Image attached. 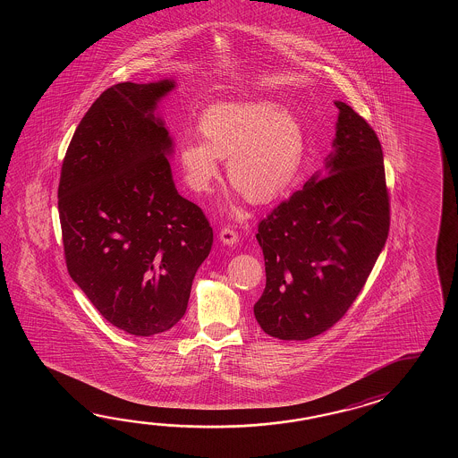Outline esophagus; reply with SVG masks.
<instances>
[{
    "label": "esophagus",
    "instance_id": "1",
    "mask_svg": "<svg viewBox=\"0 0 458 458\" xmlns=\"http://www.w3.org/2000/svg\"><path fill=\"white\" fill-rule=\"evenodd\" d=\"M219 239L225 245H233V243L239 242V233H237V231H233V227H225L219 233Z\"/></svg>",
    "mask_w": 458,
    "mask_h": 458
}]
</instances>
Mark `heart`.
Segmentation results:
<instances>
[{
	"instance_id": "b5f03b06",
	"label": "heart",
	"mask_w": 458,
	"mask_h": 458,
	"mask_svg": "<svg viewBox=\"0 0 458 458\" xmlns=\"http://www.w3.org/2000/svg\"><path fill=\"white\" fill-rule=\"evenodd\" d=\"M199 140L188 139L178 150V162L188 186L206 193L225 160L227 180L253 205L270 203L300 174L306 137L290 111L276 103H237L206 109L198 123Z\"/></svg>"
}]
</instances>
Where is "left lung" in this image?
Wrapping results in <instances>:
<instances>
[{"instance_id":"1","label":"left lung","mask_w":458,"mask_h":458,"mask_svg":"<svg viewBox=\"0 0 458 458\" xmlns=\"http://www.w3.org/2000/svg\"><path fill=\"white\" fill-rule=\"evenodd\" d=\"M341 111L327 176L259 223L267 284L253 306L268 335L308 341L331 329L357 300L389 233L383 150L373 127L349 105Z\"/></svg>"}]
</instances>
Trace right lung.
Listing matches in <instances>:
<instances>
[{"instance_id": "obj_1", "label": "right lung", "mask_w": 458, "mask_h": 458, "mask_svg": "<svg viewBox=\"0 0 458 458\" xmlns=\"http://www.w3.org/2000/svg\"><path fill=\"white\" fill-rule=\"evenodd\" d=\"M175 83H117L80 121L62 164L59 215L72 280L137 337L183 318L213 245L203 209L178 195L157 101Z\"/></svg>"}]
</instances>
